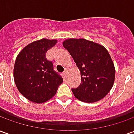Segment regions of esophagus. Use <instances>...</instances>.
Instances as JSON below:
<instances>
[{"instance_id":"1","label":"esophagus","mask_w":134,"mask_h":134,"mask_svg":"<svg viewBox=\"0 0 134 134\" xmlns=\"http://www.w3.org/2000/svg\"><path fill=\"white\" fill-rule=\"evenodd\" d=\"M63 75H64V77H67V70H65L64 72H63Z\"/></svg>"}]
</instances>
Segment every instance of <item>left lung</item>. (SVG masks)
Segmentation results:
<instances>
[{"instance_id":"1","label":"left lung","mask_w":134,"mask_h":134,"mask_svg":"<svg viewBox=\"0 0 134 134\" xmlns=\"http://www.w3.org/2000/svg\"><path fill=\"white\" fill-rule=\"evenodd\" d=\"M63 47L80 71L81 83L72 88L76 98L94 103L105 97L115 80L114 64L108 50L100 44L85 38H68Z\"/></svg>"}]
</instances>
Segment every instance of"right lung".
Wrapping results in <instances>:
<instances>
[{
    "mask_svg": "<svg viewBox=\"0 0 134 134\" xmlns=\"http://www.w3.org/2000/svg\"><path fill=\"white\" fill-rule=\"evenodd\" d=\"M56 39L42 38L31 42L16 57L13 78L22 96L36 103H43L55 96L63 79L46 58V52L57 44Z\"/></svg>",
    "mask_w": 134,
    "mask_h": 134,
    "instance_id": "right-lung-1",
    "label": "right lung"
}]
</instances>
